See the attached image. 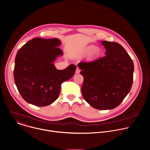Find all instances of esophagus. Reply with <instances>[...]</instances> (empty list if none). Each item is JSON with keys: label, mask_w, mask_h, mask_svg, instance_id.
I'll use <instances>...</instances> for the list:
<instances>
[{"label": "esophagus", "mask_w": 150, "mask_h": 150, "mask_svg": "<svg viewBox=\"0 0 150 150\" xmlns=\"http://www.w3.org/2000/svg\"><path fill=\"white\" fill-rule=\"evenodd\" d=\"M79 72H80V69H79V68L78 67H77L76 69V71H75V73L76 74H79Z\"/></svg>", "instance_id": "34e87169"}]
</instances>
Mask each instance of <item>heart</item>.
<instances>
[{"instance_id":"1","label":"heart","mask_w":150,"mask_h":150,"mask_svg":"<svg viewBox=\"0 0 150 150\" xmlns=\"http://www.w3.org/2000/svg\"><path fill=\"white\" fill-rule=\"evenodd\" d=\"M89 59L90 60H95L97 59L101 55V50L99 47H96L94 45H90L85 47L81 53L82 56L87 55L90 53Z\"/></svg>"}]
</instances>
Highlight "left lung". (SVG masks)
Segmentation results:
<instances>
[{"label": "left lung", "mask_w": 150, "mask_h": 150, "mask_svg": "<svg viewBox=\"0 0 150 150\" xmlns=\"http://www.w3.org/2000/svg\"><path fill=\"white\" fill-rule=\"evenodd\" d=\"M105 56L95 61L80 62L83 76L81 92L84 100L98 110L113 109L129 93L134 71V63L125 49L116 42L101 41Z\"/></svg>", "instance_id": "1"}]
</instances>
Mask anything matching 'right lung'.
<instances>
[{
    "label": "right lung",
    "mask_w": 150,
    "mask_h": 150,
    "mask_svg": "<svg viewBox=\"0 0 150 150\" xmlns=\"http://www.w3.org/2000/svg\"><path fill=\"white\" fill-rule=\"evenodd\" d=\"M58 38H34L17 52L13 76L21 96L27 103L40 107L53 103L58 98L61 84L74 75L76 66L58 70L54 62L63 52Z\"/></svg>",
    "instance_id": "obj_1"
}]
</instances>
